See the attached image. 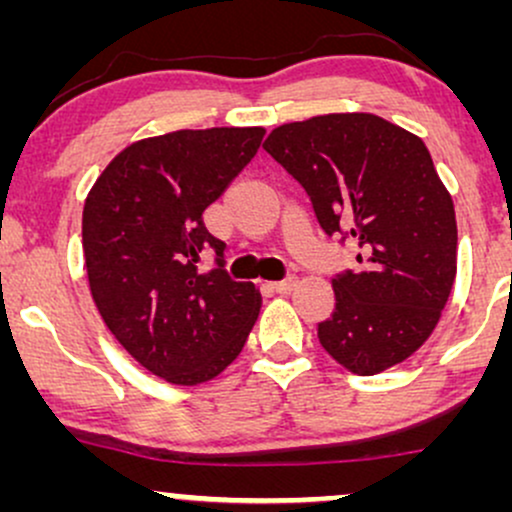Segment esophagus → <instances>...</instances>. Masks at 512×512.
Instances as JSON below:
<instances>
[{
    "instance_id": "esophagus-1",
    "label": "esophagus",
    "mask_w": 512,
    "mask_h": 512,
    "mask_svg": "<svg viewBox=\"0 0 512 512\" xmlns=\"http://www.w3.org/2000/svg\"><path fill=\"white\" fill-rule=\"evenodd\" d=\"M293 286H296V276H286V279L274 281L272 291H276V293H289Z\"/></svg>"
}]
</instances>
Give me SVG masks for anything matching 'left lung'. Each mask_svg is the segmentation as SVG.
Masks as SVG:
<instances>
[{"mask_svg":"<svg viewBox=\"0 0 512 512\" xmlns=\"http://www.w3.org/2000/svg\"><path fill=\"white\" fill-rule=\"evenodd\" d=\"M264 151L305 195L327 236L361 267L332 279L334 313L317 339L356 375L407 361L431 337L457 274V223L426 144L370 113L276 127Z\"/></svg>","mask_w":512,"mask_h":512,"instance_id":"obj_1","label":"left lung"}]
</instances>
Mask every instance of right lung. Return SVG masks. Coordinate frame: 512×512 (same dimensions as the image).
<instances>
[{
  "instance_id": "right-lung-1",
  "label": "right lung",
  "mask_w": 512,
  "mask_h": 512,
  "mask_svg": "<svg viewBox=\"0 0 512 512\" xmlns=\"http://www.w3.org/2000/svg\"><path fill=\"white\" fill-rule=\"evenodd\" d=\"M262 127L180 129L120 151L88 192L93 303L127 354L173 385L216 378L243 351L260 293L223 269L202 214L252 161ZM215 255V269L202 270Z\"/></svg>"
}]
</instances>
